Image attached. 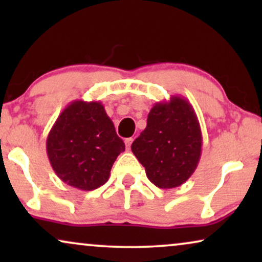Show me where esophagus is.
<instances>
[{
  "label": "esophagus",
  "mask_w": 262,
  "mask_h": 262,
  "mask_svg": "<svg viewBox=\"0 0 262 262\" xmlns=\"http://www.w3.org/2000/svg\"><path fill=\"white\" fill-rule=\"evenodd\" d=\"M132 142H134V138H132V137L125 139V145H126V149H127V150L131 148V144H132Z\"/></svg>",
  "instance_id": "34e87169"
}]
</instances>
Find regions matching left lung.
<instances>
[{
  "instance_id": "8db88e82",
  "label": "left lung",
  "mask_w": 262,
  "mask_h": 262,
  "mask_svg": "<svg viewBox=\"0 0 262 262\" xmlns=\"http://www.w3.org/2000/svg\"><path fill=\"white\" fill-rule=\"evenodd\" d=\"M202 145V130L192 105L173 95L150 110L146 127L131 150L149 180L159 188L169 189L185 184L194 173Z\"/></svg>"
}]
</instances>
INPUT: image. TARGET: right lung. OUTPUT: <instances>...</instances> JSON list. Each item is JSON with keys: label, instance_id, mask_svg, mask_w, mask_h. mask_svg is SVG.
I'll return each instance as SVG.
<instances>
[{"label": "right lung", "instance_id": "add662e5", "mask_svg": "<svg viewBox=\"0 0 262 262\" xmlns=\"http://www.w3.org/2000/svg\"><path fill=\"white\" fill-rule=\"evenodd\" d=\"M124 150L123 139L99 101L70 102L46 139V152L57 177L81 191L106 184L114 161Z\"/></svg>", "mask_w": 262, "mask_h": 262}]
</instances>
